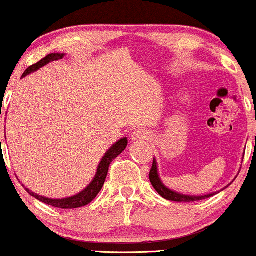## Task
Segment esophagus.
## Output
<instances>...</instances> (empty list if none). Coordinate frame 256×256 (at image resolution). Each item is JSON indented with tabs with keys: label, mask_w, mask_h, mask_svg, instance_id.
<instances>
[{
	"label": "esophagus",
	"mask_w": 256,
	"mask_h": 256,
	"mask_svg": "<svg viewBox=\"0 0 256 256\" xmlns=\"http://www.w3.org/2000/svg\"><path fill=\"white\" fill-rule=\"evenodd\" d=\"M149 137H150V134H149V132L144 130V128H137V130L132 132L131 140H134V142H140V140H149Z\"/></svg>",
	"instance_id": "obj_1"
}]
</instances>
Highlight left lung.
I'll return each instance as SVG.
<instances>
[{"label":"left lung","instance_id":"1","mask_svg":"<svg viewBox=\"0 0 256 256\" xmlns=\"http://www.w3.org/2000/svg\"><path fill=\"white\" fill-rule=\"evenodd\" d=\"M149 179H150V183L152 185L155 190H156L158 194L160 196H162L164 198L168 200V201H174V202H194V201H201V200L208 198L210 196L216 195V192H212V194H207V195H201V196H195V195H184V194L177 192L174 190L170 189L167 188L165 184L162 183L161 180L160 176H158V162H156V158H154V161H152V166L150 170V173H149ZM231 184V183H230ZM228 184V185H230ZM225 186V188H228ZM224 190V189H222ZM222 192V190H220Z\"/></svg>","mask_w":256,"mask_h":256}]
</instances>
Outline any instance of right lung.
I'll return each instance as SVG.
<instances>
[{
    "label": "right lung",
    "instance_id": "add662e5",
    "mask_svg": "<svg viewBox=\"0 0 256 256\" xmlns=\"http://www.w3.org/2000/svg\"><path fill=\"white\" fill-rule=\"evenodd\" d=\"M66 54H61V52H52V54L46 55V58H43L42 60L38 61L37 64H32V66L28 67V70L24 72L22 78L26 77L30 73H34L38 71L40 68H42L43 66L48 64L49 62H52V61L60 60V58H64V56ZM0 142H1V136H0ZM128 146V138H120L118 142L114 143L113 146L108 149L107 152H104V158H101L100 161L98 166V171H96L95 177H94L92 180L90 182L89 185H88L85 189L82 190L80 192L76 194V195L70 196V198H46V196L38 195V194H34V192H31L30 189L25 188V190L30 194L31 196H34V198H37L38 201L43 202V204L52 206V207L56 208H62V210H72V208H79L83 207V206L89 204L94 198L98 196V194L101 192L102 186H104L106 177H107L108 173V168H110V162L114 160L116 156H119L122 152L125 150V148Z\"/></svg>",
    "mask_w": 256,
    "mask_h": 256
}]
</instances>
